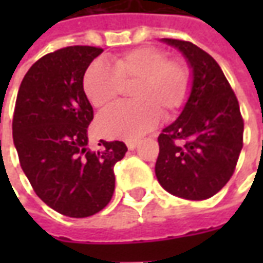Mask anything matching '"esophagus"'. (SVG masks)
Segmentation results:
<instances>
[{"label":"esophagus","mask_w":263,"mask_h":263,"mask_svg":"<svg viewBox=\"0 0 263 263\" xmlns=\"http://www.w3.org/2000/svg\"><path fill=\"white\" fill-rule=\"evenodd\" d=\"M126 146H128V149L129 151H134V149L138 148V145H139V142H137V141H126Z\"/></svg>","instance_id":"esophagus-1"}]
</instances>
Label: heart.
Here are the masks:
<instances>
[{"mask_svg":"<svg viewBox=\"0 0 263 263\" xmlns=\"http://www.w3.org/2000/svg\"><path fill=\"white\" fill-rule=\"evenodd\" d=\"M135 103L120 104L98 117L103 135L138 139L151 131L159 114L171 117L186 104L190 94V71L180 60H169L162 49L141 46L117 54L108 63L96 60L88 65L81 87L92 107L103 109L115 103L122 86H131Z\"/></svg>","mask_w":263,"mask_h":263,"instance_id":"b5f03b06","label":"heart"}]
</instances>
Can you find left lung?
I'll return each instance as SVG.
<instances>
[{
  "mask_svg": "<svg viewBox=\"0 0 263 263\" xmlns=\"http://www.w3.org/2000/svg\"><path fill=\"white\" fill-rule=\"evenodd\" d=\"M160 41L184 56L192 69V87L180 115L158 138L155 173L167 193L205 200L218 193L235 171L243 135L239 104L207 52L186 41ZM177 140H183L182 145Z\"/></svg>",
  "mask_w": 263,
  "mask_h": 263,
  "instance_id": "left-lung-1",
  "label": "left lung"
}]
</instances>
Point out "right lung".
Here are the masks:
<instances>
[{
	"label": "right lung",
	"instance_id": "right-lung-1",
	"mask_svg": "<svg viewBox=\"0 0 263 263\" xmlns=\"http://www.w3.org/2000/svg\"><path fill=\"white\" fill-rule=\"evenodd\" d=\"M103 53L94 46H69L45 54L21 83L12 138L22 171L43 203L60 214L84 218L109 203L115 163L125 143L100 141L88 149L92 107L83 92L84 70Z\"/></svg>",
	"mask_w": 263,
	"mask_h": 263
}]
</instances>
